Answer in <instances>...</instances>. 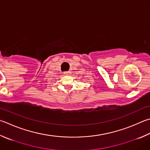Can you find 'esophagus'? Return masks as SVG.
<instances>
[{
	"label": "esophagus",
	"instance_id": "1",
	"mask_svg": "<svg viewBox=\"0 0 150 150\" xmlns=\"http://www.w3.org/2000/svg\"><path fill=\"white\" fill-rule=\"evenodd\" d=\"M64 73H65V74H66V75H69V74H71V71H66Z\"/></svg>",
	"mask_w": 150,
	"mask_h": 150
}]
</instances>
